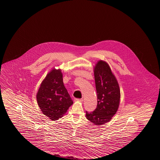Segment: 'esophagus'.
<instances>
[{"label": "esophagus", "mask_w": 160, "mask_h": 160, "mask_svg": "<svg viewBox=\"0 0 160 160\" xmlns=\"http://www.w3.org/2000/svg\"><path fill=\"white\" fill-rule=\"evenodd\" d=\"M75 101L76 102H83V99H82V98H76Z\"/></svg>", "instance_id": "34e87169"}]
</instances>
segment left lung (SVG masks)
Instances as JSON below:
<instances>
[{"label": "left lung", "instance_id": "8db88e82", "mask_svg": "<svg viewBox=\"0 0 160 160\" xmlns=\"http://www.w3.org/2000/svg\"><path fill=\"white\" fill-rule=\"evenodd\" d=\"M97 91V108L86 112V118L96 126H102L112 120L120 102V90L116 76L106 62L99 60L94 67Z\"/></svg>", "mask_w": 160, "mask_h": 160}]
</instances>
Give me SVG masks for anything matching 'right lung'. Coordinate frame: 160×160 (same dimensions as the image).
I'll return each instance as SVG.
<instances>
[{"label": "right lung", "mask_w": 160, "mask_h": 160, "mask_svg": "<svg viewBox=\"0 0 160 160\" xmlns=\"http://www.w3.org/2000/svg\"><path fill=\"white\" fill-rule=\"evenodd\" d=\"M38 104L44 115L52 121L58 120L73 104L64 86L60 68H53L41 83L36 94Z\"/></svg>", "instance_id": "1"}]
</instances>
